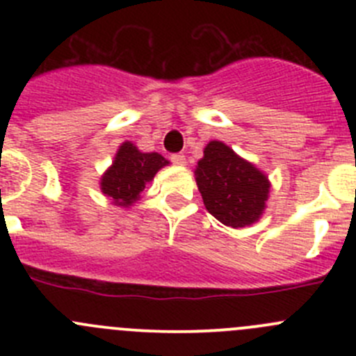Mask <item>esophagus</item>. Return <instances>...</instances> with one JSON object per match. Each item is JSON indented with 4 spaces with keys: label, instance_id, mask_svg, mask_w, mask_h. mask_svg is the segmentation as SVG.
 Listing matches in <instances>:
<instances>
[{
    "label": "esophagus",
    "instance_id": "34e87169",
    "mask_svg": "<svg viewBox=\"0 0 356 356\" xmlns=\"http://www.w3.org/2000/svg\"><path fill=\"white\" fill-rule=\"evenodd\" d=\"M170 160L174 165H186V156L182 153H175V155L170 156Z\"/></svg>",
    "mask_w": 356,
    "mask_h": 356
}]
</instances>
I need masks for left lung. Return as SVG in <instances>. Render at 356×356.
Returning a JSON list of instances; mask_svg holds the SVG:
<instances>
[{
    "label": "left lung",
    "mask_w": 356,
    "mask_h": 356,
    "mask_svg": "<svg viewBox=\"0 0 356 356\" xmlns=\"http://www.w3.org/2000/svg\"><path fill=\"white\" fill-rule=\"evenodd\" d=\"M195 177L207 210L224 225L246 227L264 213L268 177L222 141L208 143Z\"/></svg>",
    "instance_id": "left-lung-1"
}]
</instances>
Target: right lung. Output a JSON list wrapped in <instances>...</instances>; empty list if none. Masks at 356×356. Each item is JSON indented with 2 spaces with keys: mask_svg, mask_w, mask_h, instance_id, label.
I'll use <instances>...</instances> for the list:
<instances>
[{
  "mask_svg": "<svg viewBox=\"0 0 356 356\" xmlns=\"http://www.w3.org/2000/svg\"><path fill=\"white\" fill-rule=\"evenodd\" d=\"M165 165L168 160L158 153H143L131 141L122 143L111 167L102 175L103 195L111 198L115 207H131Z\"/></svg>",
  "mask_w": 356,
  "mask_h": 356,
  "instance_id": "right-lung-1",
  "label": "right lung"
}]
</instances>
